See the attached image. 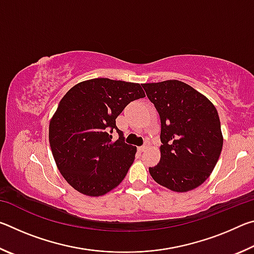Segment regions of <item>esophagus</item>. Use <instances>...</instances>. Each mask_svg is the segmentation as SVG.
Segmentation results:
<instances>
[{
    "label": "esophagus",
    "instance_id": "1",
    "mask_svg": "<svg viewBox=\"0 0 254 254\" xmlns=\"http://www.w3.org/2000/svg\"><path fill=\"white\" fill-rule=\"evenodd\" d=\"M148 147H149V144H148V142H145L143 145H141V147H139V150L141 152H143L144 150H147L148 149Z\"/></svg>",
    "mask_w": 254,
    "mask_h": 254
}]
</instances>
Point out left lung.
Wrapping results in <instances>:
<instances>
[{
  "instance_id": "1",
  "label": "left lung",
  "mask_w": 254,
  "mask_h": 254,
  "mask_svg": "<svg viewBox=\"0 0 254 254\" xmlns=\"http://www.w3.org/2000/svg\"><path fill=\"white\" fill-rule=\"evenodd\" d=\"M161 122V158L149 173L174 191L191 190L209 177L223 147L221 122L215 106L179 80L143 84Z\"/></svg>"
}]
</instances>
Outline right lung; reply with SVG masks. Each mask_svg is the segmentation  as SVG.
I'll list each match as a JSON object with an SVG mask.
<instances>
[{
	"label": "right lung",
	"mask_w": 254,
	"mask_h": 254,
	"mask_svg": "<svg viewBox=\"0 0 254 254\" xmlns=\"http://www.w3.org/2000/svg\"><path fill=\"white\" fill-rule=\"evenodd\" d=\"M144 96L140 84L94 78L62 98L49 124V142L60 174L72 188L96 197L124 179L136 147L126 143L115 120L128 103ZM114 130L117 141L111 140Z\"/></svg>",
	"instance_id": "right-lung-1"
}]
</instances>
